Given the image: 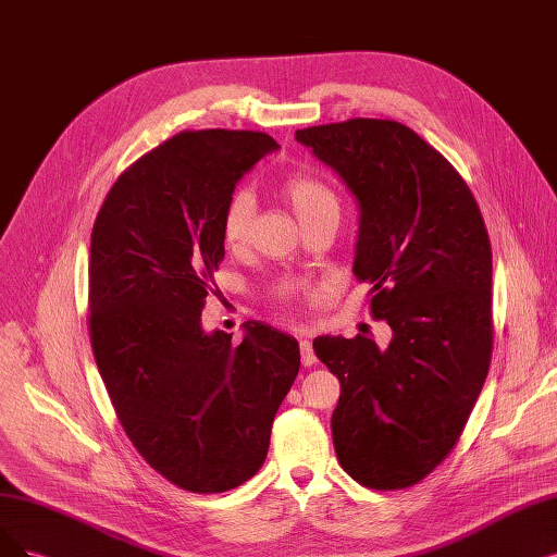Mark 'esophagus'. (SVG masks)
I'll return each instance as SVG.
<instances>
[{
	"mask_svg": "<svg viewBox=\"0 0 557 557\" xmlns=\"http://www.w3.org/2000/svg\"><path fill=\"white\" fill-rule=\"evenodd\" d=\"M299 349H301V363L306 366V368H310L313 366L318 359H315V351H313V343L308 341V336L306 338H299Z\"/></svg>",
	"mask_w": 557,
	"mask_h": 557,
	"instance_id": "obj_1",
	"label": "esophagus"
}]
</instances>
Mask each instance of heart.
I'll list each match as a JSON object with an SVG mask.
<instances>
[{"label":"heart","instance_id":"obj_1","mask_svg":"<svg viewBox=\"0 0 557 557\" xmlns=\"http://www.w3.org/2000/svg\"><path fill=\"white\" fill-rule=\"evenodd\" d=\"M283 196L290 203L299 221L313 216L326 208H338L336 196L333 191L315 181L310 175H293L283 183ZM253 216V198L249 191H237L231 196V201L224 210V219H221V233H224L226 244H239L249 233Z\"/></svg>","mask_w":557,"mask_h":557}]
</instances>
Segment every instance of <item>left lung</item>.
<instances>
[{"label":"left lung","instance_id":"1","mask_svg":"<svg viewBox=\"0 0 557 557\" xmlns=\"http://www.w3.org/2000/svg\"><path fill=\"white\" fill-rule=\"evenodd\" d=\"M295 139L338 173L359 203L354 274L372 283L386 349L320 336L338 376L331 416L343 469L372 488L430 475L463 432L492 363V244L455 166L397 121L349 119Z\"/></svg>","mask_w":557,"mask_h":557}]
</instances>
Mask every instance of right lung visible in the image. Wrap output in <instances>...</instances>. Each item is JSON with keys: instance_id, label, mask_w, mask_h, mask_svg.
Wrapping results in <instances>:
<instances>
[{"instance_id": "1", "label": "right lung", "mask_w": 557, "mask_h": 557, "mask_svg": "<svg viewBox=\"0 0 557 557\" xmlns=\"http://www.w3.org/2000/svg\"><path fill=\"white\" fill-rule=\"evenodd\" d=\"M278 144L251 129L181 132L109 189L91 233L88 331L132 446L169 482L221 494L251 480L299 372V343L247 322L201 324L239 177Z\"/></svg>"}]
</instances>
